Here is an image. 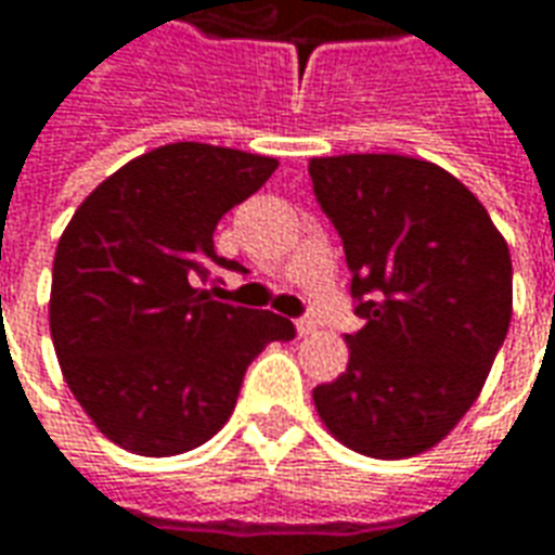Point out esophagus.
Returning a JSON list of instances; mask_svg holds the SVG:
<instances>
[{
  "mask_svg": "<svg viewBox=\"0 0 555 555\" xmlns=\"http://www.w3.org/2000/svg\"><path fill=\"white\" fill-rule=\"evenodd\" d=\"M297 336H312L314 330H318V326H314V321H309V318H302V321H297Z\"/></svg>",
  "mask_w": 555,
  "mask_h": 555,
  "instance_id": "34e87169",
  "label": "esophagus"
}]
</instances>
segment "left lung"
Segmentation results:
<instances>
[{
    "label": "left lung",
    "instance_id": "left-lung-1",
    "mask_svg": "<svg viewBox=\"0 0 555 555\" xmlns=\"http://www.w3.org/2000/svg\"><path fill=\"white\" fill-rule=\"evenodd\" d=\"M345 243L362 330L348 369L312 392L341 446L369 457L428 452L464 418L512 324V255L454 175L404 154L309 163Z\"/></svg>",
    "mask_w": 555,
    "mask_h": 555
}]
</instances>
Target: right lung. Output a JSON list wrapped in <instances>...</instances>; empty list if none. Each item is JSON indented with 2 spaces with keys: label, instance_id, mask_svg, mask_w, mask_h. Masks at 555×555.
<instances>
[{
  "label": "right lung",
  "instance_id": "add662e5",
  "mask_svg": "<svg viewBox=\"0 0 555 555\" xmlns=\"http://www.w3.org/2000/svg\"><path fill=\"white\" fill-rule=\"evenodd\" d=\"M276 157L171 142L113 171L59 237L50 336L70 392L106 440L183 454L229 422L243 374L294 324L205 291L217 222L258 193Z\"/></svg>",
  "mask_w": 555,
  "mask_h": 555
}]
</instances>
